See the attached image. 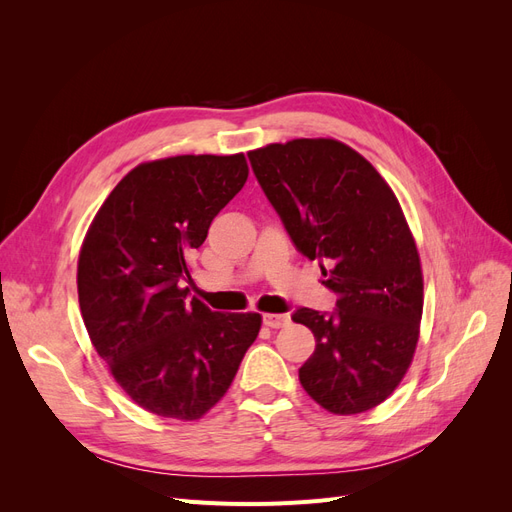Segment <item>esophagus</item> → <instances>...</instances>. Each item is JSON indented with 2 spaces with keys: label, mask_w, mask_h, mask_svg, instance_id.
Segmentation results:
<instances>
[{
  "label": "esophagus",
  "mask_w": 512,
  "mask_h": 512,
  "mask_svg": "<svg viewBox=\"0 0 512 512\" xmlns=\"http://www.w3.org/2000/svg\"><path fill=\"white\" fill-rule=\"evenodd\" d=\"M262 322H265L269 329H282L290 322V318L286 314H265L262 316Z\"/></svg>",
  "instance_id": "34e87169"
}]
</instances>
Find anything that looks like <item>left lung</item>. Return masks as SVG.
<instances>
[{
	"label": "left lung",
	"mask_w": 512,
	"mask_h": 512,
	"mask_svg": "<svg viewBox=\"0 0 512 512\" xmlns=\"http://www.w3.org/2000/svg\"><path fill=\"white\" fill-rule=\"evenodd\" d=\"M262 192L337 294L333 312L299 307L316 337L299 380L333 414L389 397L410 367L423 314L421 260L393 190L361 153L333 138H297L247 153Z\"/></svg>",
	"instance_id": "1"
}]
</instances>
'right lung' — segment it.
Here are the masks:
<instances>
[{"label":"right lung","instance_id":"1","mask_svg":"<svg viewBox=\"0 0 512 512\" xmlns=\"http://www.w3.org/2000/svg\"><path fill=\"white\" fill-rule=\"evenodd\" d=\"M237 156L136 166L104 200L79 256V305L96 352L134 404L196 421L228 391L260 314L190 299L188 258L247 181Z\"/></svg>","mask_w":512,"mask_h":512}]
</instances>
